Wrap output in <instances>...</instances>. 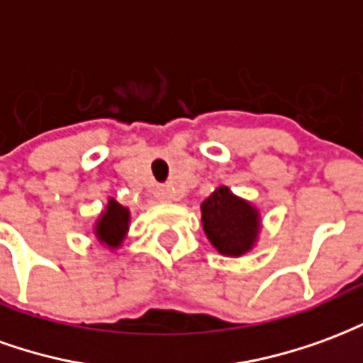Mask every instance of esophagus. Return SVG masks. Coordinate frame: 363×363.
I'll list each match as a JSON object with an SVG mask.
<instances>
[{"instance_id": "esophagus-1", "label": "esophagus", "mask_w": 363, "mask_h": 363, "mask_svg": "<svg viewBox=\"0 0 363 363\" xmlns=\"http://www.w3.org/2000/svg\"><path fill=\"white\" fill-rule=\"evenodd\" d=\"M155 198H157L159 202H173L174 190L169 189V186H161V189L155 190Z\"/></svg>"}]
</instances>
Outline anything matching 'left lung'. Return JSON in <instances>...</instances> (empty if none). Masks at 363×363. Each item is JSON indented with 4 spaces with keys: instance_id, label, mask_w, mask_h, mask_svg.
Here are the masks:
<instances>
[{
    "instance_id": "obj_1",
    "label": "left lung",
    "mask_w": 363,
    "mask_h": 363,
    "mask_svg": "<svg viewBox=\"0 0 363 363\" xmlns=\"http://www.w3.org/2000/svg\"><path fill=\"white\" fill-rule=\"evenodd\" d=\"M202 225L221 255L241 257L257 241L260 218L247 200L235 196L228 186H220L202 202Z\"/></svg>"
}]
</instances>
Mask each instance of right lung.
I'll list each match as a JSON object with an SVG mask.
<instances>
[{
	"label": "right lung",
	"mask_w": 363,
	"mask_h": 363,
	"mask_svg": "<svg viewBox=\"0 0 363 363\" xmlns=\"http://www.w3.org/2000/svg\"><path fill=\"white\" fill-rule=\"evenodd\" d=\"M128 223H130V212L128 208L120 206L116 200H108L106 210L101 213V218L95 225L96 239L103 245H108L111 249H116L126 237Z\"/></svg>",
	"instance_id": "obj_1"
}]
</instances>
